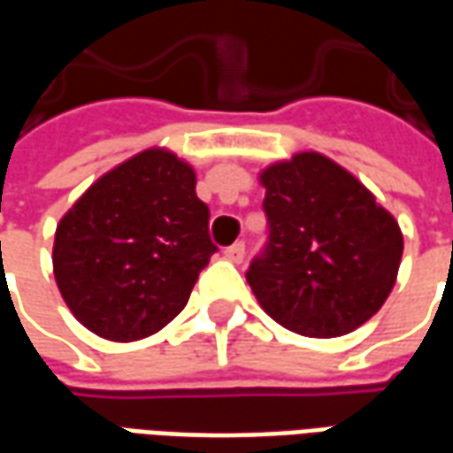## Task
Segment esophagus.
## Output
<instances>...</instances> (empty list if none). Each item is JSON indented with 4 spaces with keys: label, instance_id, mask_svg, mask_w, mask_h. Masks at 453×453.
Masks as SVG:
<instances>
[{
    "label": "esophagus",
    "instance_id": "34e87169",
    "mask_svg": "<svg viewBox=\"0 0 453 453\" xmlns=\"http://www.w3.org/2000/svg\"><path fill=\"white\" fill-rule=\"evenodd\" d=\"M226 259L233 262V265H240L245 259V245L242 242H235V245L226 247Z\"/></svg>",
    "mask_w": 453,
    "mask_h": 453
}]
</instances>
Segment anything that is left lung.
Here are the masks:
<instances>
[{"instance_id": "1", "label": "left lung", "mask_w": 453, "mask_h": 453, "mask_svg": "<svg viewBox=\"0 0 453 453\" xmlns=\"http://www.w3.org/2000/svg\"><path fill=\"white\" fill-rule=\"evenodd\" d=\"M269 242L247 284L269 318L305 337H340L379 313L395 286L403 233L351 172L296 152L259 172Z\"/></svg>"}]
</instances>
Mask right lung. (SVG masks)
<instances>
[{
	"label": "right lung",
	"mask_w": 453,
	"mask_h": 453,
	"mask_svg": "<svg viewBox=\"0 0 453 453\" xmlns=\"http://www.w3.org/2000/svg\"><path fill=\"white\" fill-rule=\"evenodd\" d=\"M213 252L194 167L148 148L102 174L60 218L53 274L89 333L135 342L184 311Z\"/></svg>",
	"instance_id": "obj_1"
}]
</instances>
